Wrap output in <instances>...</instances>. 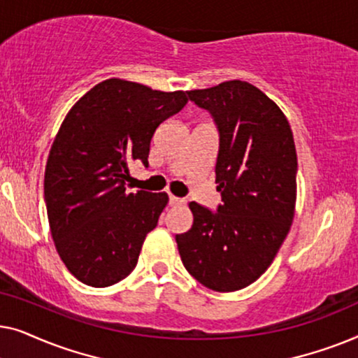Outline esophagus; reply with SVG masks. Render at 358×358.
<instances>
[{"instance_id": "34e87169", "label": "esophagus", "mask_w": 358, "mask_h": 358, "mask_svg": "<svg viewBox=\"0 0 358 358\" xmlns=\"http://www.w3.org/2000/svg\"><path fill=\"white\" fill-rule=\"evenodd\" d=\"M185 200L184 199H179V197H174V195H169V205H180L184 203Z\"/></svg>"}]
</instances>
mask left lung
<instances>
[{"instance_id": "8db88e82", "label": "left lung", "mask_w": 358, "mask_h": 358, "mask_svg": "<svg viewBox=\"0 0 358 358\" xmlns=\"http://www.w3.org/2000/svg\"><path fill=\"white\" fill-rule=\"evenodd\" d=\"M208 110L220 146L217 212L190 202L194 223L176 234L184 267L210 290L234 292L256 282L290 231L296 200V150L287 117L246 81L187 92Z\"/></svg>"}]
</instances>
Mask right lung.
Returning a JSON list of instances; mask_svg holds the SVG:
<instances>
[{
  "label": "right lung",
  "instance_id": "obj_1",
  "mask_svg": "<svg viewBox=\"0 0 358 358\" xmlns=\"http://www.w3.org/2000/svg\"><path fill=\"white\" fill-rule=\"evenodd\" d=\"M185 104L184 91L110 78L68 112L48 155L43 194L57 251L80 282L109 287L135 268L169 199L127 194L129 166L148 168L156 129Z\"/></svg>",
  "mask_w": 358,
  "mask_h": 358
}]
</instances>
